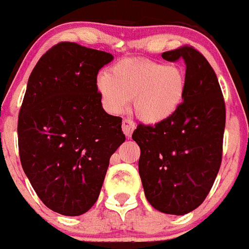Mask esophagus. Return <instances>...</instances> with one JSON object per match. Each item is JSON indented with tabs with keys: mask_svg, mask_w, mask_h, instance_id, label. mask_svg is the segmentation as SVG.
<instances>
[{
	"mask_svg": "<svg viewBox=\"0 0 249 249\" xmlns=\"http://www.w3.org/2000/svg\"><path fill=\"white\" fill-rule=\"evenodd\" d=\"M121 129H123V131H124V134L126 135V137L130 138L131 134H133V130L135 129V124L130 120V119H124V120H123V124H121Z\"/></svg>",
	"mask_w": 249,
	"mask_h": 249,
	"instance_id": "esophagus-1",
	"label": "esophagus"
}]
</instances>
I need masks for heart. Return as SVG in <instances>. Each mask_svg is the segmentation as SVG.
<instances>
[{
	"mask_svg": "<svg viewBox=\"0 0 249 249\" xmlns=\"http://www.w3.org/2000/svg\"><path fill=\"white\" fill-rule=\"evenodd\" d=\"M97 89L106 107L121 114L133 100L137 118L145 124H160L181 106L186 74L179 67L148 59L121 60L97 78Z\"/></svg>",
	"mask_w": 249,
	"mask_h": 249,
	"instance_id": "heart-1",
	"label": "heart"
}]
</instances>
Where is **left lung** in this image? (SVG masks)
Instances as JSON below:
<instances>
[{
	"instance_id": "8db88e82",
	"label": "left lung",
	"mask_w": 249,
	"mask_h": 249,
	"mask_svg": "<svg viewBox=\"0 0 249 249\" xmlns=\"http://www.w3.org/2000/svg\"><path fill=\"white\" fill-rule=\"evenodd\" d=\"M168 62L183 59V102L163 123L138 125L139 175L154 209L185 215L202 204L218 175L223 152L225 104L214 70L192 47L164 52Z\"/></svg>"
}]
</instances>
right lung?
Here are the masks:
<instances>
[{
    "instance_id": "add662e5",
    "label": "right lung",
    "mask_w": 249,
    "mask_h": 249,
    "mask_svg": "<svg viewBox=\"0 0 249 249\" xmlns=\"http://www.w3.org/2000/svg\"><path fill=\"white\" fill-rule=\"evenodd\" d=\"M110 53L64 41L29 77L18 123L25 175L50 210L78 216L101 191L110 157L125 142L121 118L102 108L97 73Z\"/></svg>"
}]
</instances>
